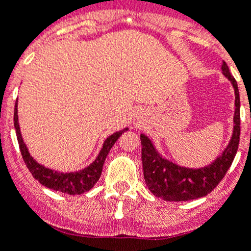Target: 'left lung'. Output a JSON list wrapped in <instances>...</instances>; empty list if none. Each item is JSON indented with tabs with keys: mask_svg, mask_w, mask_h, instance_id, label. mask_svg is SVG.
Masks as SVG:
<instances>
[{
	"mask_svg": "<svg viewBox=\"0 0 251 251\" xmlns=\"http://www.w3.org/2000/svg\"><path fill=\"white\" fill-rule=\"evenodd\" d=\"M221 70L231 81L235 90L234 130L227 147L211 165L202 168L181 167L162 157L153 146L152 141L145 134H141L145 181L150 191L154 196L161 197L162 200L188 201L206 196L220 183L234 161L240 139V95L236 80L230 74L229 66L226 65L225 61Z\"/></svg>",
	"mask_w": 251,
	"mask_h": 251,
	"instance_id": "obj_1",
	"label": "left lung"
}]
</instances>
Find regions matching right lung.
<instances>
[{"label": "right lung", "instance_id": "right-lung-1", "mask_svg": "<svg viewBox=\"0 0 251 251\" xmlns=\"http://www.w3.org/2000/svg\"><path fill=\"white\" fill-rule=\"evenodd\" d=\"M13 124H15V129H16L17 141H19L20 151H21L22 158L25 161L26 166H27L28 171L31 175L34 176L35 179H37L41 185L46 186L48 188L55 190V191L64 192V194L69 195H80L84 192L89 191L90 188L97 183L101 175V170H103L104 161H105L106 156L117 139L122 136V133L128 130V128H124L123 130L113 133L112 136L104 141L103 147H101L100 152H99L98 157L90 163L88 167L84 170L76 171V172H69V174H64V172H57V171L50 170V168L45 167V166L40 165L32 158V156L28 152L27 147H26L25 142L22 139L21 132H20L19 126V115H17V101L15 104V113H13Z\"/></svg>", "mask_w": 251, "mask_h": 251}]
</instances>
